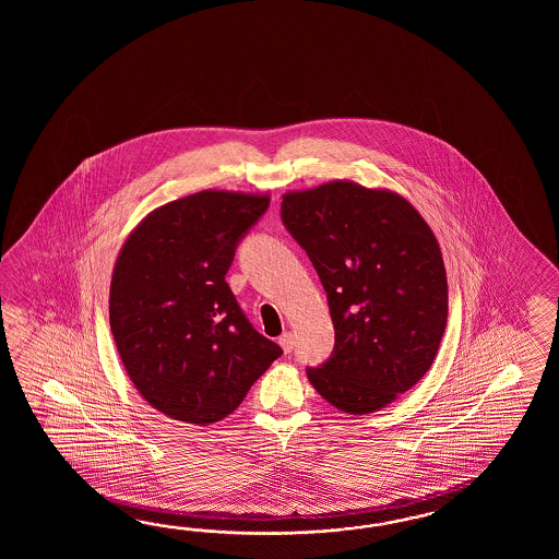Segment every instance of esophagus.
I'll return each instance as SVG.
<instances>
[{
	"instance_id": "esophagus-1",
	"label": "esophagus",
	"mask_w": 559,
	"mask_h": 559,
	"mask_svg": "<svg viewBox=\"0 0 559 559\" xmlns=\"http://www.w3.org/2000/svg\"><path fill=\"white\" fill-rule=\"evenodd\" d=\"M280 345H282V349H284L285 354H289V352L294 349V335L289 332L282 333V335H280Z\"/></svg>"
}]
</instances>
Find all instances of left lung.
<instances>
[{"label": "left lung", "mask_w": 559, "mask_h": 559, "mask_svg": "<svg viewBox=\"0 0 559 559\" xmlns=\"http://www.w3.org/2000/svg\"><path fill=\"white\" fill-rule=\"evenodd\" d=\"M282 219L328 294L335 349L309 383L349 416L380 412L426 376L448 323V277L428 222L397 191L333 179L285 191Z\"/></svg>", "instance_id": "left-lung-1"}]
</instances>
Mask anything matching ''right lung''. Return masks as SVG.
<instances>
[{"mask_svg": "<svg viewBox=\"0 0 559 559\" xmlns=\"http://www.w3.org/2000/svg\"><path fill=\"white\" fill-rule=\"evenodd\" d=\"M270 193L203 190L155 207L119 250L109 328L143 400L210 426L229 416L282 347L251 328L226 282Z\"/></svg>", "mask_w": 559, "mask_h": 559, "instance_id": "obj_1", "label": "right lung"}]
</instances>
